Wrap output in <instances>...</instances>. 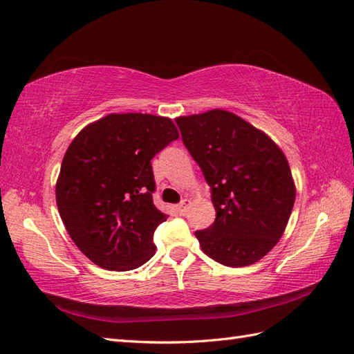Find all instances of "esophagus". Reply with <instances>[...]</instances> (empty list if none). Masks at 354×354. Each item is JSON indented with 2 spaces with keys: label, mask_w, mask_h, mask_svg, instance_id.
<instances>
[{
  "label": "esophagus",
  "mask_w": 354,
  "mask_h": 354,
  "mask_svg": "<svg viewBox=\"0 0 354 354\" xmlns=\"http://www.w3.org/2000/svg\"><path fill=\"white\" fill-rule=\"evenodd\" d=\"M189 200H187V198H183L182 201H180V204H178V206H177V209H178V212H180V214H182V215H185L186 214V212H187V206H189Z\"/></svg>",
  "instance_id": "1"
}]
</instances>
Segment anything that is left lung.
<instances>
[{
    "mask_svg": "<svg viewBox=\"0 0 354 354\" xmlns=\"http://www.w3.org/2000/svg\"><path fill=\"white\" fill-rule=\"evenodd\" d=\"M176 122L216 210L215 223L195 232L201 250L233 268L261 261L283 234L295 201L283 151L263 131L219 109Z\"/></svg>",
    "mask_w": 354,
    "mask_h": 354,
    "instance_id": "1",
    "label": "left lung"
}]
</instances>
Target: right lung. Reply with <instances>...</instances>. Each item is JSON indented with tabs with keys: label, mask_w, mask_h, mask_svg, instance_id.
I'll return each instance as SVG.
<instances>
[{
	"label": "right lung",
	"mask_w": 354,
	"mask_h": 354,
	"mask_svg": "<svg viewBox=\"0 0 354 354\" xmlns=\"http://www.w3.org/2000/svg\"><path fill=\"white\" fill-rule=\"evenodd\" d=\"M178 131L169 118L111 113L78 133L62 160L59 214L71 239L109 271H129L154 256V230L167 215L154 206L153 157Z\"/></svg>",
	"instance_id": "1"
}]
</instances>
